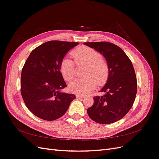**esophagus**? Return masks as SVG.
Here are the masks:
<instances>
[{
    "label": "esophagus",
    "mask_w": 159,
    "mask_h": 159,
    "mask_svg": "<svg viewBox=\"0 0 159 159\" xmlns=\"http://www.w3.org/2000/svg\"><path fill=\"white\" fill-rule=\"evenodd\" d=\"M76 98H77V99H82V98H85V96L78 94V95H76Z\"/></svg>",
    "instance_id": "1"
}]
</instances>
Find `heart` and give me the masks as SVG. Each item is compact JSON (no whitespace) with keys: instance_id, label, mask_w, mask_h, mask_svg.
Here are the masks:
<instances>
[{"instance_id":"heart-1","label":"heart","mask_w":159,"mask_h":159,"mask_svg":"<svg viewBox=\"0 0 159 159\" xmlns=\"http://www.w3.org/2000/svg\"><path fill=\"white\" fill-rule=\"evenodd\" d=\"M71 56L78 65L87 66L84 77L85 78L75 80L70 84V89L77 94L85 95L93 90L97 85H103L109 76V67L102 55L90 47L82 46L71 52ZM60 71L66 81L75 78V66L71 60L65 58L60 64Z\"/></svg>"}]
</instances>
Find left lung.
I'll return each instance as SVG.
<instances>
[{
  "label": "left lung",
  "instance_id": "obj_1",
  "mask_svg": "<svg viewBox=\"0 0 159 159\" xmlns=\"http://www.w3.org/2000/svg\"><path fill=\"white\" fill-rule=\"evenodd\" d=\"M100 52L109 67V76L101 89L102 96L93 97L94 103L87 109L89 117L99 124H109L122 119L132 107L137 83L131 61L118 46L108 42H85Z\"/></svg>",
  "mask_w": 159,
  "mask_h": 159
}]
</instances>
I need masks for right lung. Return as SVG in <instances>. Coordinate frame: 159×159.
I'll return each instance as SVG.
<instances>
[{
  "instance_id": "obj_1",
  "label": "right lung",
  "mask_w": 159,
  "mask_h": 159,
  "mask_svg": "<svg viewBox=\"0 0 159 159\" xmlns=\"http://www.w3.org/2000/svg\"><path fill=\"white\" fill-rule=\"evenodd\" d=\"M78 42L52 40L34 49L24 65L20 92L26 106L36 117L54 121L66 113L74 94L60 92L66 87L60 71L64 57Z\"/></svg>"
}]
</instances>
